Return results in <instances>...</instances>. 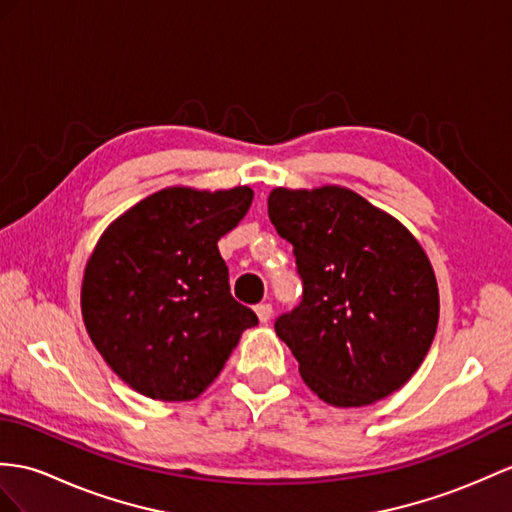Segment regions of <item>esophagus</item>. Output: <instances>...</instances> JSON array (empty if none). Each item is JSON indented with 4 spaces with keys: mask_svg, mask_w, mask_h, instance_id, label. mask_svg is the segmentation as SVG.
Wrapping results in <instances>:
<instances>
[{
    "mask_svg": "<svg viewBox=\"0 0 512 512\" xmlns=\"http://www.w3.org/2000/svg\"><path fill=\"white\" fill-rule=\"evenodd\" d=\"M256 315H258L260 321L267 323L271 319V315H273V306L271 304H258L256 306Z\"/></svg>",
    "mask_w": 512,
    "mask_h": 512,
    "instance_id": "34e87169",
    "label": "esophagus"
}]
</instances>
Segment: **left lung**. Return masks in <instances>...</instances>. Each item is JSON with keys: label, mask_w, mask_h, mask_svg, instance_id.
<instances>
[{"label": "left lung", "mask_w": 512, "mask_h": 512, "mask_svg": "<svg viewBox=\"0 0 512 512\" xmlns=\"http://www.w3.org/2000/svg\"><path fill=\"white\" fill-rule=\"evenodd\" d=\"M269 219L293 245L302 302L276 334L323 402L367 406L404 386L428 354L439 289L400 221L341 186L276 189Z\"/></svg>", "instance_id": "1"}]
</instances>
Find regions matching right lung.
<instances>
[{
  "mask_svg": "<svg viewBox=\"0 0 512 512\" xmlns=\"http://www.w3.org/2000/svg\"><path fill=\"white\" fill-rule=\"evenodd\" d=\"M252 189H165L102 234L86 263L82 317L97 352L134 391L195 400L241 332L258 323L230 293L217 241L239 226Z\"/></svg>",
  "mask_w": 512,
  "mask_h": 512,
  "instance_id": "obj_1",
  "label": "right lung"
}]
</instances>
